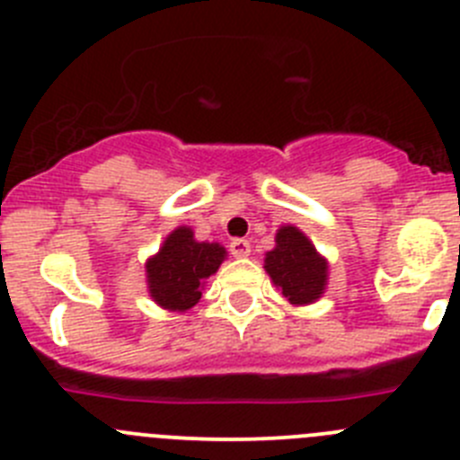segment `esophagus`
I'll list each match as a JSON object with an SVG mask.
<instances>
[{
    "label": "esophagus",
    "instance_id": "1",
    "mask_svg": "<svg viewBox=\"0 0 460 460\" xmlns=\"http://www.w3.org/2000/svg\"><path fill=\"white\" fill-rule=\"evenodd\" d=\"M229 250H231V254L235 256V259H247V256H250V252H252V247H250V243H247V240L238 238V240H234V243L229 244Z\"/></svg>",
    "mask_w": 460,
    "mask_h": 460
}]
</instances>
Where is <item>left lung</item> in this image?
<instances>
[{
	"instance_id": "8db88e82",
	"label": "left lung",
	"mask_w": 460,
	"mask_h": 460,
	"mask_svg": "<svg viewBox=\"0 0 460 460\" xmlns=\"http://www.w3.org/2000/svg\"><path fill=\"white\" fill-rule=\"evenodd\" d=\"M274 250L265 254V272L295 306H306L324 295L329 281L327 259L302 229L283 225L274 235Z\"/></svg>"
}]
</instances>
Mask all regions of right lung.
Wrapping results in <instances>:
<instances>
[{
    "label": "right lung",
    "mask_w": 460,
    "mask_h": 460,
    "mask_svg": "<svg viewBox=\"0 0 460 460\" xmlns=\"http://www.w3.org/2000/svg\"><path fill=\"white\" fill-rule=\"evenodd\" d=\"M225 259L220 243H199L190 226H177L145 263L149 297L165 311L186 313L199 302L206 279Z\"/></svg>",
    "instance_id": "right-lung-1"
}]
</instances>
